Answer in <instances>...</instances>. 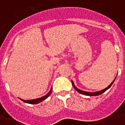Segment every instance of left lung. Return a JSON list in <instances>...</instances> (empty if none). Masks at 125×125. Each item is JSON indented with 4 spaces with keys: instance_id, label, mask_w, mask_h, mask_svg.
<instances>
[{
    "instance_id": "obj_1",
    "label": "left lung",
    "mask_w": 125,
    "mask_h": 125,
    "mask_svg": "<svg viewBox=\"0 0 125 125\" xmlns=\"http://www.w3.org/2000/svg\"><path fill=\"white\" fill-rule=\"evenodd\" d=\"M115 78L114 80V81H113L112 83L110 84V85L108 86V87H106V88H105V89H103V90H101V91H96V92H87V91H82V90H80V89H78L77 87L75 86V85L74 84V82H73V80H71V82H72V84L73 85V87H74V88L75 89H76V91H78V93H81V94H82V95H87V96H97V95H101L102 93H103L104 92H105V91H106L107 89H108L110 87L112 86V85L113 84V83L114 82L115 80Z\"/></svg>"
}]
</instances>
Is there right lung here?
<instances>
[{
    "label": "right lung",
    "instance_id": "obj_1",
    "mask_svg": "<svg viewBox=\"0 0 125 125\" xmlns=\"http://www.w3.org/2000/svg\"><path fill=\"white\" fill-rule=\"evenodd\" d=\"M52 87L51 88L50 91H49V93H47V95H45V96H43V97H41V98H38V99H32V100H23L22 99H20L24 103H28V104H38V103H40L41 102H42L43 101L45 100V99H47V97H49V95H51V92H52Z\"/></svg>",
    "mask_w": 125,
    "mask_h": 125
}]
</instances>
